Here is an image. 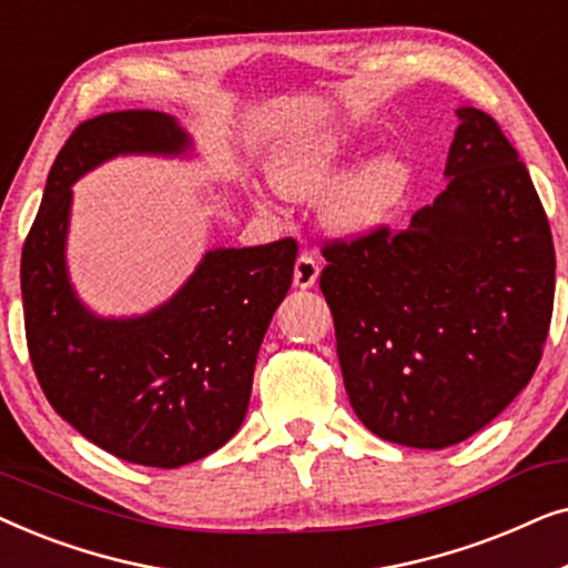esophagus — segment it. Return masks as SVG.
I'll return each mask as SVG.
<instances>
[{
    "mask_svg": "<svg viewBox=\"0 0 568 568\" xmlns=\"http://www.w3.org/2000/svg\"><path fill=\"white\" fill-rule=\"evenodd\" d=\"M317 276H321L317 261L310 253H302L297 263H294V286H297V290H310V286L317 282Z\"/></svg>",
    "mask_w": 568,
    "mask_h": 568,
    "instance_id": "obj_1",
    "label": "esophagus"
}]
</instances>
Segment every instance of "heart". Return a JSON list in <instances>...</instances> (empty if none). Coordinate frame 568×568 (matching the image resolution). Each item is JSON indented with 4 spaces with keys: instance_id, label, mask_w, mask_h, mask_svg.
<instances>
[{
    "instance_id": "heart-1",
    "label": "heart",
    "mask_w": 568,
    "mask_h": 568,
    "mask_svg": "<svg viewBox=\"0 0 568 568\" xmlns=\"http://www.w3.org/2000/svg\"><path fill=\"white\" fill-rule=\"evenodd\" d=\"M356 154L348 136H321L271 162V183L286 199L313 201L328 193L323 222L341 237L383 230L408 201L414 170L400 154H379L346 175Z\"/></svg>"
}]
</instances>
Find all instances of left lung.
<instances>
[{"mask_svg": "<svg viewBox=\"0 0 568 568\" xmlns=\"http://www.w3.org/2000/svg\"><path fill=\"white\" fill-rule=\"evenodd\" d=\"M447 189L403 232L325 245L352 408L372 434L445 449L501 414L542 356L556 292L548 216L499 123L457 108Z\"/></svg>", "mask_w": 568, "mask_h": 568, "instance_id": "8db88e82", "label": "left lung"}]
</instances>
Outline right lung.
I'll list each match as a JSON object with an SVG mask.
<instances>
[{"label": "right lung", "mask_w": 568, "mask_h": 568, "mask_svg": "<svg viewBox=\"0 0 568 568\" xmlns=\"http://www.w3.org/2000/svg\"><path fill=\"white\" fill-rule=\"evenodd\" d=\"M193 142L160 111L103 113L74 129L22 245L28 352L53 410L126 463L181 468L235 437L271 317L292 286L297 243L216 247L168 302L100 317L67 271L72 185L119 154L189 158Z\"/></svg>", "instance_id": "obj_1"}]
</instances>
